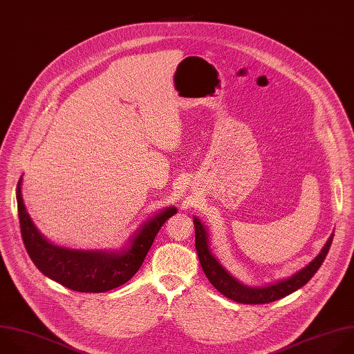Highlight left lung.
Returning <instances> with one entry per match:
<instances>
[{
  "label": "left lung",
  "mask_w": 354,
  "mask_h": 354,
  "mask_svg": "<svg viewBox=\"0 0 354 354\" xmlns=\"http://www.w3.org/2000/svg\"><path fill=\"white\" fill-rule=\"evenodd\" d=\"M194 230H196V250H197L198 260H200V264L203 267L205 277L208 278L211 285L219 293H222L225 297L236 301V303H243V304L271 303V301L279 300V299L293 293L295 290L300 289L301 286H304L314 277V274L318 271V268L322 266V263L329 252L332 239H333V234H330V238L328 239V242L324 246V249L321 250V253L307 267H304L303 270L296 272L293 277H290L285 281L272 283L270 286H264V288H248V286L239 283L233 277H230L221 267V264L212 257V254L209 253V249H208L207 232H205L203 223L200 222V219H197V218H194Z\"/></svg>",
  "instance_id": "left-lung-1"
}]
</instances>
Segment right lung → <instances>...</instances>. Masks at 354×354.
I'll use <instances>...</instances> for the list:
<instances>
[{
    "label": "right lung",
    "mask_w": 354,
    "mask_h": 354,
    "mask_svg": "<svg viewBox=\"0 0 354 354\" xmlns=\"http://www.w3.org/2000/svg\"><path fill=\"white\" fill-rule=\"evenodd\" d=\"M21 182L17 189L21 233L26 252L35 266L50 279L82 293L108 292L127 283L142 267L158 230L174 214L171 207L151 218L132 239L131 248L115 253L77 252L50 245L35 227L26 212Z\"/></svg>",
    "instance_id": "add662e5"
}]
</instances>
